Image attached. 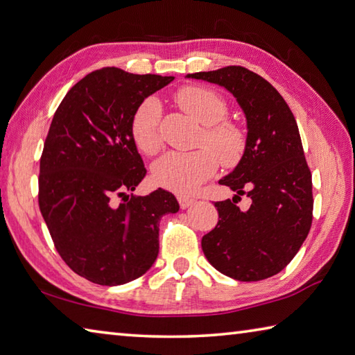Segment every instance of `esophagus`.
Returning <instances> with one entry per match:
<instances>
[{
	"label": "esophagus",
	"instance_id": "34e87169",
	"mask_svg": "<svg viewBox=\"0 0 355 355\" xmlns=\"http://www.w3.org/2000/svg\"><path fill=\"white\" fill-rule=\"evenodd\" d=\"M178 200H179V205H180V209H182V210L189 209L190 205L195 204V199H193V198H189V196H179V198H178Z\"/></svg>",
	"mask_w": 355,
	"mask_h": 355
}]
</instances>
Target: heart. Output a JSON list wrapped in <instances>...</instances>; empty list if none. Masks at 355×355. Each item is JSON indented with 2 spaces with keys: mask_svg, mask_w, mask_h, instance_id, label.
Returning a JSON list of instances; mask_svg holds the SVG:
<instances>
[{
  "mask_svg": "<svg viewBox=\"0 0 355 355\" xmlns=\"http://www.w3.org/2000/svg\"><path fill=\"white\" fill-rule=\"evenodd\" d=\"M176 102L185 112L204 125L196 151H171L153 166V179L162 189L178 195H189L215 175L218 165L235 166L247 148V135L241 126L227 120L225 100L200 86H185L176 92ZM162 106L155 97L145 98L131 119L132 142L145 155H156L160 148L159 122Z\"/></svg>",
  "mask_w": 355,
  "mask_h": 355,
  "instance_id": "1",
  "label": "heart"
}]
</instances>
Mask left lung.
I'll use <instances>...</instances> for the list:
<instances>
[{
  "instance_id": "8db88e82",
  "label": "left lung",
  "mask_w": 355,
  "mask_h": 355,
  "mask_svg": "<svg viewBox=\"0 0 355 355\" xmlns=\"http://www.w3.org/2000/svg\"><path fill=\"white\" fill-rule=\"evenodd\" d=\"M187 77L223 86L247 120L244 156L219 180L236 195L215 202L219 220L202 238L204 255L238 282L277 275L297 255L312 224V175L295 117L267 80L243 66ZM243 194L251 199L247 211L236 205Z\"/></svg>"
}]
</instances>
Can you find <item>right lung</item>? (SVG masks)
I'll list each match as a JSON object with an SVG mask.
<instances>
[{"instance_id": "right-lung-1", "label": "right lung", "mask_w": 355, "mask_h": 355, "mask_svg": "<svg viewBox=\"0 0 355 355\" xmlns=\"http://www.w3.org/2000/svg\"><path fill=\"white\" fill-rule=\"evenodd\" d=\"M173 80L98 69L73 85L53 114L40 159V211L60 257L96 284L142 277L157 258L160 218L179 210L162 189L126 196L146 175L132 114Z\"/></svg>"}]
</instances>
